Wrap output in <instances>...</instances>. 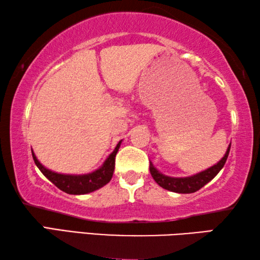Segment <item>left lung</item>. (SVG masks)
I'll use <instances>...</instances> for the list:
<instances>
[{
  "mask_svg": "<svg viewBox=\"0 0 260 260\" xmlns=\"http://www.w3.org/2000/svg\"><path fill=\"white\" fill-rule=\"evenodd\" d=\"M230 150H231V144L228 146L225 156H223L221 159H220V161L217 162V164L209 167V169H206L205 171H203V172L193 174L191 177H187V178L167 177V175L160 173L159 171L152 165L151 161H150V166H149V169H150V173L152 175L153 180H155V181L159 184L161 188L173 192L191 193L200 190L202 187H204L206 183L210 182L211 180H212L215 175L220 172V170H221L223 165H225L228 155H230Z\"/></svg>",
  "mask_w": 260,
  "mask_h": 260,
  "instance_id": "1",
  "label": "left lung"
}]
</instances>
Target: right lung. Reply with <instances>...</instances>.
<instances>
[{
	"mask_svg": "<svg viewBox=\"0 0 260 260\" xmlns=\"http://www.w3.org/2000/svg\"><path fill=\"white\" fill-rule=\"evenodd\" d=\"M121 144V141L117 144V147L114 148V150L110 153V156L105 159L103 165L98 169L94 172L88 173V174H60L52 172V171L46 169L40 161L38 160L37 156L34 155L32 151V156L35 165L39 167V170L41 171L42 174L45 177L55 184L57 188H59L60 190H63L67 193H71V195H83V193H88L91 191L98 190V189L102 188L108 182H110L113 171H114V160H116V155L119 147Z\"/></svg>",
	"mask_w": 260,
	"mask_h": 260,
	"instance_id": "obj_1",
	"label": "right lung"
}]
</instances>
